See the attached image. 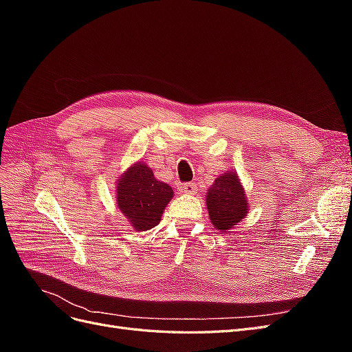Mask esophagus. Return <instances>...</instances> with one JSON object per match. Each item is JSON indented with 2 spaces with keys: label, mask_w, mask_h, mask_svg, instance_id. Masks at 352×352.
I'll use <instances>...</instances> for the list:
<instances>
[{
  "label": "esophagus",
  "mask_w": 352,
  "mask_h": 352,
  "mask_svg": "<svg viewBox=\"0 0 352 352\" xmlns=\"http://www.w3.org/2000/svg\"><path fill=\"white\" fill-rule=\"evenodd\" d=\"M182 189H184V192H185V194L194 195V194L197 192V185H195V184H192V182H189V184H184V185H182Z\"/></svg>",
  "instance_id": "34e87169"
}]
</instances>
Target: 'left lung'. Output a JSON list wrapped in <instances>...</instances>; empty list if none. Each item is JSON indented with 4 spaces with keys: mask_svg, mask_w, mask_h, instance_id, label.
Here are the masks:
<instances>
[{
    "mask_svg": "<svg viewBox=\"0 0 352 352\" xmlns=\"http://www.w3.org/2000/svg\"><path fill=\"white\" fill-rule=\"evenodd\" d=\"M206 202L210 220L220 232H229L248 214V199L235 172H226L214 180Z\"/></svg>",
    "mask_w": 352,
    "mask_h": 352,
    "instance_id": "obj_1",
    "label": "left lung"
}]
</instances>
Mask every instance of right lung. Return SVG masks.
I'll list each match as a JSON object with an SVG mask.
<instances>
[{"mask_svg": "<svg viewBox=\"0 0 352 352\" xmlns=\"http://www.w3.org/2000/svg\"><path fill=\"white\" fill-rule=\"evenodd\" d=\"M172 198V186L155 179L144 162L132 164L117 180V207L135 230L157 226Z\"/></svg>", "mask_w": 352, "mask_h": 352, "instance_id": "add662e5", "label": "right lung"}]
</instances>
